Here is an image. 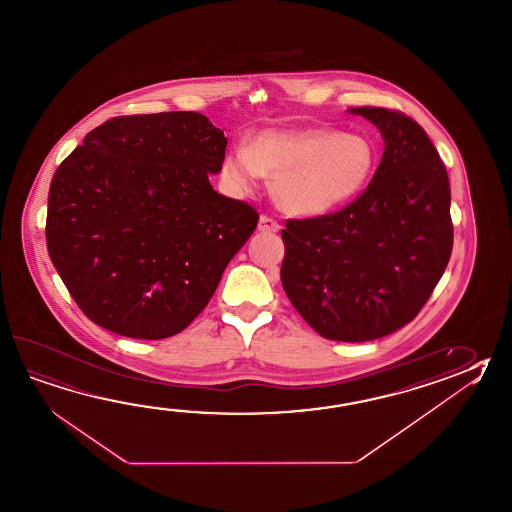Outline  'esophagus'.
<instances>
[{
    "label": "esophagus",
    "mask_w": 512,
    "mask_h": 512,
    "mask_svg": "<svg viewBox=\"0 0 512 512\" xmlns=\"http://www.w3.org/2000/svg\"><path fill=\"white\" fill-rule=\"evenodd\" d=\"M279 230H281L279 222L273 220L272 217L262 215L261 219H259V231H262V233H277Z\"/></svg>",
    "instance_id": "34e87169"
}]
</instances>
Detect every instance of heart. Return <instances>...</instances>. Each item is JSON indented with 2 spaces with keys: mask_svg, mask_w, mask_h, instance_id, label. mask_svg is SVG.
Returning <instances> with one entry per match:
<instances>
[{
  "mask_svg": "<svg viewBox=\"0 0 512 512\" xmlns=\"http://www.w3.org/2000/svg\"><path fill=\"white\" fill-rule=\"evenodd\" d=\"M376 149L357 133L334 129H264L250 146L235 144L222 160V178L251 191L264 175L286 213L319 217L355 199L372 177Z\"/></svg>",
  "mask_w": 512,
  "mask_h": 512,
  "instance_id": "b5f03b06",
  "label": "heart"
}]
</instances>
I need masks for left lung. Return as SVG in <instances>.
Returning a JSON list of instances; mask_svg holds the SVG:
<instances>
[{
    "instance_id": "1",
    "label": "left lung",
    "mask_w": 512,
    "mask_h": 512,
    "mask_svg": "<svg viewBox=\"0 0 512 512\" xmlns=\"http://www.w3.org/2000/svg\"><path fill=\"white\" fill-rule=\"evenodd\" d=\"M348 111L379 129L381 164L345 209L286 222L281 281L317 334L363 343L410 323L445 272L452 251L450 186L418 122L383 107Z\"/></svg>"
}]
</instances>
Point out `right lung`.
<instances>
[{
    "mask_svg": "<svg viewBox=\"0 0 512 512\" xmlns=\"http://www.w3.org/2000/svg\"><path fill=\"white\" fill-rule=\"evenodd\" d=\"M226 144L200 113L118 116L56 169L47 250L93 323L166 339L206 308L259 222L209 184Z\"/></svg>",
    "mask_w": 512,
    "mask_h": 512,
    "instance_id": "1",
    "label": "right lung"
}]
</instances>
